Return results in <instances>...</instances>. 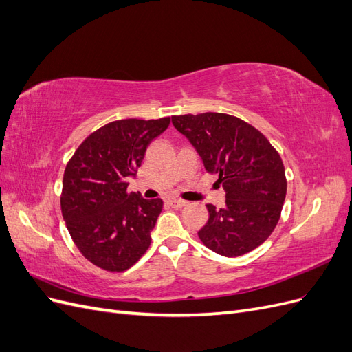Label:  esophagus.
Wrapping results in <instances>:
<instances>
[{
    "label": "esophagus",
    "instance_id": "34e87169",
    "mask_svg": "<svg viewBox=\"0 0 352 352\" xmlns=\"http://www.w3.org/2000/svg\"><path fill=\"white\" fill-rule=\"evenodd\" d=\"M167 204L170 206V207H173V208H182V207H185L188 202L186 201H184V199H177V198H170L168 201H167Z\"/></svg>",
    "mask_w": 352,
    "mask_h": 352
}]
</instances>
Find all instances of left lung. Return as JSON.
I'll use <instances>...</instances> for the list:
<instances>
[{
	"instance_id": "left-lung-1",
	"label": "left lung",
	"mask_w": 352,
	"mask_h": 352,
	"mask_svg": "<svg viewBox=\"0 0 352 352\" xmlns=\"http://www.w3.org/2000/svg\"><path fill=\"white\" fill-rule=\"evenodd\" d=\"M172 123L195 148L207 172L217 173L226 206L208 204V221L198 232L207 248L239 257L267 239L286 197L282 158L261 132L223 113L173 116Z\"/></svg>"
}]
</instances>
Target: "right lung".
<instances>
[{"label":"right lung","instance_id":"1","mask_svg":"<svg viewBox=\"0 0 352 352\" xmlns=\"http://www.w3.org/2000/svg\"><path fill=\"white\" fill-rule=\"evenodd\" d=\"M168 124L170 117L111 122L91 133L66 166L63 219L83 257L104 270H127L150 247L163 201L127 192V179Z\"/></svg>","mask_w":352,"mask_h":352}]
</instances>
